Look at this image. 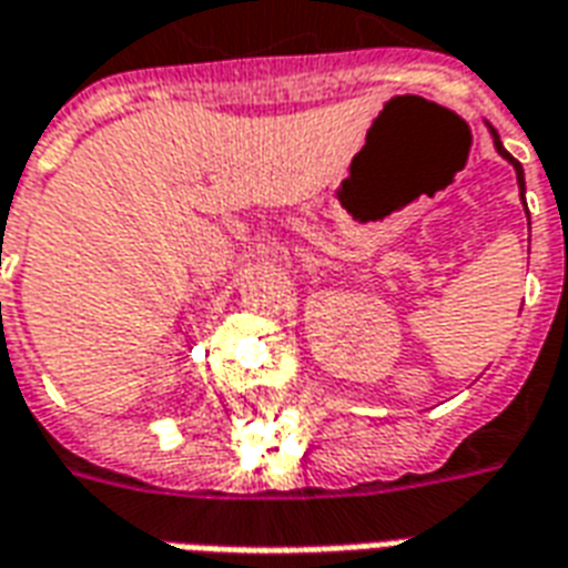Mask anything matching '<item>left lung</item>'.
I'll return each mask as SVG.
<instances>
[{
	"mask_svg": "<svg viewBox=\"0 0 568 568\" xmlns=\"http://www.w3.org/2000/svg\"><path fill=\"white\" fill-rule=\"evenodd\" d=\"M493 140H496V149H499V154L501 158H508V161L514 163V170H517V182H520V191H524V166H520V163L514 161L511 154H508V151L501 149V142H499V133H496V130H493Z\"/></svg>",
	"mask_w": 568,
	"mask_h": 568,
	"instance_id": "obj_1",
	"label": "left lung"
}]
</instances>
